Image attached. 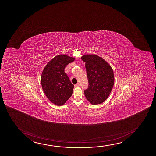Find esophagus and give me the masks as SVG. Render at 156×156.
I'll return each instance as SVG.
<instances>
[{
    "label": "esophagus",
    "mask_w": 156,
    "mask_h": 156,
    "mask_svg": "<svg viewBox=\"0 0 156 156\" xmlns=\"http://www.w3.org/2000/svg\"><path fill=\"white\" fill-rule=\"evenodd\" d=\"M80 83H77V84L75 85V87H79V86H80Z\"/></svg>",
    "instance_id": "34e87169"
}]
</instances>
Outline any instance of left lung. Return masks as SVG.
<instances>
[{
  "instance_id": "obj_1",
  "label": "left lung",
  "mask_w": 156,
  "mask_h": 156,
  "mask_svg": "<svg viewBox=\"0 0 156 156\" xmlns=\"http://www.w3.org/2000/svg\"><path fill=\"white\" fill-rule=\"evenodd\" d=\"M85 62L88 87L84 91L87 100L93 105L102 104L112 90L115 76L113 69L107 61L95 54L81 57Z\"/></svg>"
}]
</instances>
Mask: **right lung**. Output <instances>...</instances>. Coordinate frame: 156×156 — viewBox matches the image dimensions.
Here are the masks:
<instances>
[{"label": "right lung", "instance_id": "1", "mask_svg": "<svg viewBox=\"0 0 156 156\" xmlns=\"http://www.w3.org/2000/svg\"><path fill=\"white\" fill-rule=\"evenodd\" d=\"M75 60V58L59 55L49 61L43 69L41 81L43 91L52 104L65 105L73 93L74 85L65 72L66 65Z\"/></svg>", "mask_w": 156, "mask_h": 156}]
</instances>
